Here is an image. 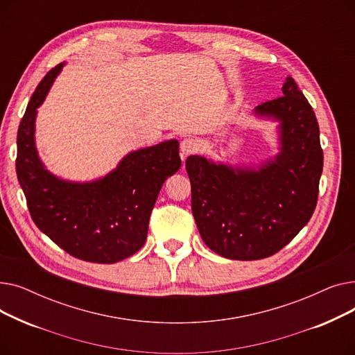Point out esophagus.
Returning <instances> with one entry per match:
<instances>
[{"label": "esophagus", "mask_w": 355, "mask_h": 355, "mask_svg": "<svg viewBox=\"0 0 355 355\" xmlns=\"http://www.w3.org/2000/svg\"><path fill=\"white\" fill-rule=\"evenodd\" d=\"M198 142L194 138H184L180 144V151H181V157L182 159L187 158L191 154H196L198 151Z\"/></svg>", "instance_id": "1"}]
</instances>
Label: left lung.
<instances>
[{"instance_id":"left-lung-1","label":"left lung","mask_w":355,"mask_h":355,"mask_svg":"<svg viewBox=\"0 0 355 355\" xmlns=\"http://www.w3.org/2000/svg\"><path fill=\"white\" fill-rule=\"evenodd\" d=\"M284 96L259 105L257 116L281 122V153L253 168L190 155L191 209L200 236L217 254L257 260L277 253L316 207L324 154L315 112L292 78Z\"/></svg>"}]
</instances>
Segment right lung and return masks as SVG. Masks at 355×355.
<instances>
[{"mask_svg": "<svg viewBox=\"0 0 355 355\" xmlns=\"http://www.w3.org/2000/svg\"><path fill=\"white\" fill-rule=\"evenodd\" d=\"M62 67H53L35 87L18 126L17 178L35 226L55 245L86 262L115 263L144 246L162 184L181 166L180 145L171 139L138 149L92 182L54 177L37 155L34 122Z\"/></svg>", "mask_w": 355, "mask_h": 355, "instance_id": "right-lung-1", "label": "right lung"}]
</instances>
